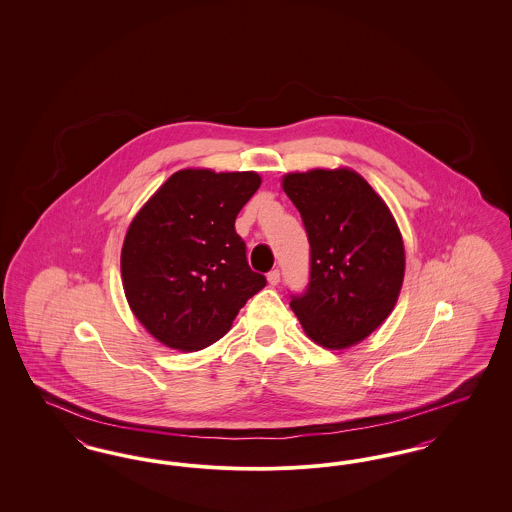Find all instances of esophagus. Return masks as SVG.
I'll return each instance as SVG.
<instances>
[{
  "instance_id": "1",
  "label": "esophagus",
  "mask_w": 512,
  "mask_h": 512,
  "mask_svg": "<svg viewBox=\"0 0 512 512\" xmlns=\"http://www.w3.org/2000/svg\"><path fill=\"white\" fill-rule=\"evenodd\" d=\"M268 284L270 286H278V282H280V270L278 268H274V270H270L268 272Z\"/></svg>"
}]
</instances>
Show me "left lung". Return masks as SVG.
<instances>
[{"mask_svg":"<svg viewBox=\"0 0 512 512\" xmlns=\"http://www.w3.org/2000/svg\"><path fill=\"white\" fill-rule=\"evenodd\" d=\"M282 188L297 207L311 245V278L292 295L305 334L326 349L368 338L390 317L405 276L397 222L351 169L290 172Z\"/></svg>","mask_w":512,"mask_h":512,"instance_id":"1","label":"left lung"}]
</instances>
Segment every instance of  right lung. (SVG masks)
<instances>
[{"label":"right lung","instance_id":"obj_1","mask_svg":"<svg viewBox=\"0 0 512 512\" xmlns=\"http://www.w3.org/2000/svg\"><path fill=\"white\" fill-rule=\"evenodd\" d=\"M261 186L257 172L184 169L130 222L121 253L128 305L155 340L199 351L220 340L267 286L247 265L234 222Z\"/></svg>","mask_w":512,"mask_h":512}]
</instances>
